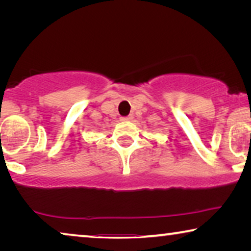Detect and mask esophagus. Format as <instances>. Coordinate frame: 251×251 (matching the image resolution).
I'll return each instance as SVG.
<instances>
[{
	"label": "esophagus",
	"mask_w": 251,
	"mask_h": 251,
	"mask_svg": "<svg viewBox=\"0 0 251 251\" xmlns=\"http://www.w3.org/2000/svg\"><path fill=\"white\" fill-rule=\"evenodd\" d=\"M131 120V116H127V117H121V121L122 122H125V121H130Z\"/></svg>",
	"instance_id": "esophagus-1"
}]
</instances>
